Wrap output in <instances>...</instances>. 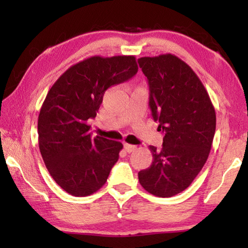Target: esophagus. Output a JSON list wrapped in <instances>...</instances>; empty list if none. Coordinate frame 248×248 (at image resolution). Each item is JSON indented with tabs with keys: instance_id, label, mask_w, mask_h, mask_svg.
Masks as SVG:
<instances>
[{
	"instance_id": "obj_1",
	"label": "esophagus",
	"mask_w": 248,
	"mask_h": 248,
	"mask_svg": "<svg viewBox=\"0 0 248 248\" xmlns=\"http://www.w3.org/2000/svg\"><path fill=\"white\" fill-rule=\"evenodd\" d=\"M124 150L127 151L128 153H131V152H134V151L137 150V146L136 145H132V144H128V143H124Z\"/></svg>"
}]
</instances>
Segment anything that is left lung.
<instances>
[{"instance_id":"8db88e82","label":"left lung","mask_w":248,"mask_h":248,"mask_svg":"<svg viewBox=\"0 0 248 248\" xmlns=\"http://www.w3.org/2000/svg\"><path fill=\"white\" fill-rule=\"evenodd\" d=\"M138 63L150 89L152 117L164 132L163 145H150L153 162L139 182L156 197L184 191L202 170L216 132V110L200 78L174 54L143 57Z\"/></svg>"}]
</instances>
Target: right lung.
Returning <instances> with one entry per match:
<instances>
[{
	"mask_svg": "<svg viewBox=\"0 0 248 248\" xmlns=\"http://www.w3.org/2000/svg\"><path fill=\"white\" fill-rule=\"evenodd\" d=\"M138 72L134 56H94L65 71L48 92L38 117L41 156L56 183L75 197L90 196L107 182L123 143L93 138L104 93Z\"/></svg>",
	"mask_w": 248,
	"mask_h": 248,
	"instance_id": "obj_1",
	"label": "right lung"
}]
</instances>
